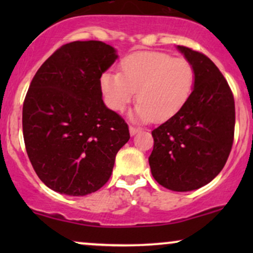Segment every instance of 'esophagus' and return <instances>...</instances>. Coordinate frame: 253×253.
<instances>
[{"mask_svg":"<svg viewBox=\"0 0 253 253\" xmlns=\"http://www.w3.org/2000/svg\"><path fill=\"white\" fill-rule=\"evenodd\" d=\"M138 132H139V129H138V128H135V127L129 126V134H130V136L135 135L136 133H138Z\"/></svg>","mask_w":253,"mask_h":253,"instance_id":"1","label":"esophagus"}]
</instances>
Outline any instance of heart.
Here are the masks:
<instances>
[{"instance_id":"b5f03b06","label":"heart","mask_w":253,"mask_h":253,"mask_svg":"<svg viewBox=\"0 0 253 253\" xmlns=\"http://www.w3.org/2000/svg\"><path fill=\"white\" fill-rule=\"evenodd\" d=\"M121 74L107 71L101 90L110 109L123 112L135 96L139 102L129 113L134 121H167L184 108L193 91L195 72L188 60L162 52H135L125 57Z\"/></svg>"}]
</instances>
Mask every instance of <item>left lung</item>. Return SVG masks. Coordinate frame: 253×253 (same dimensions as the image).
I'll use <instances>...</instances> for the list:
<instances>
[{"label":"left lung","instance_id":"obj_1","mask_svg":"<svg viewBox=\"0 0 253 253\" xmlns=\"http://www.w3.org/2000/svg\"><path fill=\"white\" fill-rule=\"evenodd\" d=\"M177 50L194 68L195 83L184 108L152 130L149 164L161 185L191 191L213 181L225 167L233 144L236 109L215 64L184 46Z\"/></svg>","mask_w":253,"mask_h":253}]
</instances>
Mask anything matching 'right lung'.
I'll return each mask as SVG.
<instances>
[{
  "instance_id": "1",
  "label": "right lung",
  "mask_w": 253,
  "mask_h": 253,
  "mask_svg": "<svg viewBox=\"0 0 253 253\" xmlns=\"http://www.w3.org/2000/svg\"><path fill=\"white\" fill-rule=\"evenodd\" d=\"M119 58L97 40L62 46L40 66L26 95L22 129L38 177L59 194L84 196L106 184L128 126L102 100L101 76Z\"/></svg>"
}]
</instances>
